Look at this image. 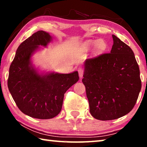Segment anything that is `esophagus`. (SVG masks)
Masks as SVG:
<instances>
[{"mask_svg": "<svg viewBox=\"0 0 147 147\" xmlns=\"http://www.w3.org/2000/svg\"><path fill=\"white\" fill-rule=\"evenodd\" d=\"M78 71V74H79L80 78H82V77H83V74H84V71H83V69H82V68H79Z\"/></svg>", "mask_w": 147, "mask_h": 147, "instance_id": "34e87169", "label": "esophagus"}]
</instances>
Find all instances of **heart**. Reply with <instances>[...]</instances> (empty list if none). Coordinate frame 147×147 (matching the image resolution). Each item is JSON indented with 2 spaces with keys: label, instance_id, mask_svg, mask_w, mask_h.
<instances>
[{
  "label": "heart",
  "instance_id": "obj_1",
  "mask_svg": "<svg viewBox=\"0 0 147 147\" xmlns=\"http://www.w3.org/2000/svg\"><path fill=\"white\" fill-rule=\"evenodd\" d=\"M93 46H95L94 48H95V51L96 52H102L105 51V49H106V44L102 40L94 41L88 44V47L89 49Z\"/></svg>",
  "mask_w": 147,
  "mask_h": 147
}]
</instances>
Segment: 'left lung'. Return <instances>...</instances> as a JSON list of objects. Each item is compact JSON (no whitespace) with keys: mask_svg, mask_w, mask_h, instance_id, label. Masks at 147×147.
Wrapping results in <instances>:
<instances>
[{"mask_svg":"<svg viewBox=\"0 0 147 147\" xmlns=\"http://www.w3.org/2000/svg\"><path fill=\"white\" fill-rule=\"evenodd\" d=\"M110 53L84 62L82 82L91 115L113 120L133 109L141 89L140 71L132 50L115 35Z\"/></svg>","mask_w":147,"mask_h":147,"instance_id":"obj_1","label":"left lung"}]
</instances>
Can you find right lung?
Segmentation results:
<instances>
[{
    "label": "right lung",
    "mask_w": 147,
    "mask_h": 147,
    "mask_svg": "<svg viewBox=\"0 0 147 147\" xmlns=\"http://www.w3.org/2000/svg\"><path fill=\"white\" fill-rule=\"evenodd\" d=\"M53 39L43 30L32 34L17 48L9 67V91L20 110L33 118L48 119L58 115L64 94L79 80L78 71H42L33 64L34 54L41 47H47Z\"/></svg>",
    "instance_id": "obj_1"
}]
</instances>
